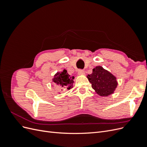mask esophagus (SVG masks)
<instances>
[{
    "label": "esophagus",
    "instance_id": "obj_1",
    "mask_svg": "<svg viewBox=\"0 0 147 147\" xmlns=\"http://www.w3.org/2000/svg\"><path fill=\"white\" fill-rule=\"evenodd\" d=\"M84 70H78V74L79 75H84Z\"/></svg>",
    "mask_w": 147,
    "mask_h": 147
}]
</instances>
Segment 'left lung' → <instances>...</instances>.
Returning a JSON list of instances; mask_svg holds the SVG:
<instances>
[{
	"label": "left lung",
	"mask_w": 147,
	"mask_h": 147,
	"mask_svg": "<svg viewBox=\"0 0 147 147\" xmlns=\"http://www.w3.org/2000/svg\"><path fill=\"white\" fill-rule=\"evenodd\" d=\"M87 78L92 89L100 96L106 97L113 94L118 85L117 78L101 66L93 69L92 73L88 75Z\"/></svg>",
	"instance_id": "8db88e82"
}]
</instances>
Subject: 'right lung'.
Segmentation results:
<instances>
[{
	"label": "right lung",
	"mask_w": 147,
	"mask_h": 147,
	"mask_svg": "<svg viewBox=\"0 0 147 147\" xmlns=\"http://www.w3.org/2000/svg\"><path fill=\"white\" fill-rule=\"evenodd\" d=\"M74 77H70L65 69L63 72H57L53 78V82L57 85H59L63 90H70L73 88Z\"/></svg>",
	"instance_id": "right-lung-1"
}]
</instances>
